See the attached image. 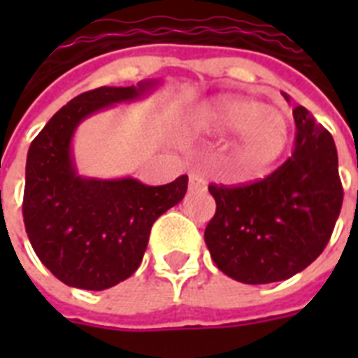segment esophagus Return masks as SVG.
I'll return each mask as SVG.
<instances>
[{
    "instance_id": "34e87169",
    "label": "esophagus",
    "mask_w": 358,
    "mask_h": 358,
    "mask_svg": "<svg viewBox=\"0 0 358 358\" xmlns=\"http://www.w3.org/2000/svg\"><path fill=\"white\" fill-rule=\"evenodd\" d=\"M189 189H206V180L201 173L189 174Z\"/></svg>"
}]
</instances>
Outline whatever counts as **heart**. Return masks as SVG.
<instances>
[{"label": "heart", "instance_id": "heart-1", "mask_svg": "<svg viewBox=\"0 0 358 358\" xmlns=\"http://www.w3.org/2000/svg\"><path fill=\"white\" fill-rule=\"evenodd\" d=\"M199 124L213 134L236 129L238 157L252 169H264L282 156L289 139L288 117L277 108L250 98L219 96L199 109Z\"/></svg>", "mask_w": 358, "mask_h": 358}]
</instances>
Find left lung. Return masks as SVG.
<instances>
[{
  "label": "left lung",
  "instance_id": "8db88e82",
  "mask_svg": "<svg viewBox=\"0 0 358 358\" xmlns=\"http://www.w3.org/2000/svg\"><path fill=\"white\" fill-rule=\"evenodd\" d=\"M292 156L269 176L243 185H215V215L204 230L215 266L245 284L286 280L327 247L344 189L333 135L308 109H294Z\"/></svg>",
  "mask_w": 358,
  "mask_h": 358
}]
</instances>
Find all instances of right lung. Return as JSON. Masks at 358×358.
<instances>
[{
  "label": "right lung",
  "instance_id": "add662e5",
  "mask_svg": "<svg viewBox=\"0 0 358 358\" xmlns=\"http://www.w3.org/2000/svg\"><path fill=\"white\" fill-rule=\"evenodd\" d=\"M157 81L137 87H98L53 115L27 152L24 224L41 262L66 286L108 289L141 266L154 221L187 191L182 174L167 185L135 178H81L72 157V135L89 115L143 96Z\"/></svg>",
  "mask_w": 358,
  "mask_h": 358
}]
</instances>
